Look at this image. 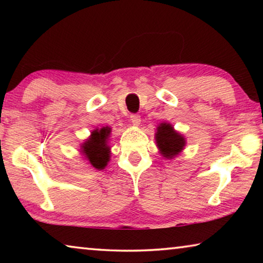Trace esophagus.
<instances>
[{
	"instance_id": "34e87169",
	"label": "esophagus",
	"mask_w": 263,
	"mask_h": 263,
	"mask_svg": "<svg viewBox=\"0 0 263 263\" xmlns=\"http://www.w3.org/2000/svg\"><path fill=\"white\" fill-rule=\"evenodd\" d=\"M131 122H132V124L135 126H138L140 124V121H141V118H140V116L139 115H131Z\"/></svg>"
}]
</instances>
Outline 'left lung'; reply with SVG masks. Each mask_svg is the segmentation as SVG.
<instances>
[{"mask_svg": "<svg viewBox=\"0 0 263 263\" xmlns=\"http://www.w3.org/2000/svg\"><path fill=\"white\" fill-rule=\"evenodd\" d=\"M155 144L164 159L173 160L184 149L186 140L171 123H160L155 131Z\"/></svg>", "mask_w": 263, "mask_h": 263, "instance_id": "8db88e82", "label": "left lung"}]
</instances>
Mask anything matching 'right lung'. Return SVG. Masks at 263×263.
<instances>
[{
  "instance_id": "1",
  "label": "right lung",
  "mask_w": 263,
  "mask_h": 263,
  "mask_svg": "<svg viewBox=\"0 0 263 263\" xmlns=\"http://www.w3.org/2000/svg\"><path fill=\"white\" fill-rule=\"evenodd\" d=\"M110 126H103L101 128L97 127L92 130L90 136L80 145V152L83 155V159L87 160V162L97 171L104 169L110 161Z\"/></svg>"
}]
</instances>
